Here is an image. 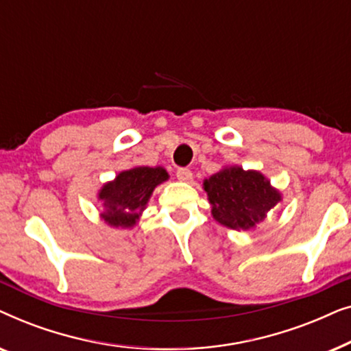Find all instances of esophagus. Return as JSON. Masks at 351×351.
<instances>
[{
    "label": "esophagus",
    "instance_id": "1",
    "mask_svg": "<svg viewBox=\"0 0 351 351\" xmlns=\"http://www.w3.org/2000/svg\"><path fill=\"white\" fill-rule=\"evenodd\" d=\"M176 176L180 182H190L193 179V174H191V171L186 169V167H180V169H177Z\"/></svg>",
    "mask_w": 351,
    "mask_h": 351
}]
</instances>
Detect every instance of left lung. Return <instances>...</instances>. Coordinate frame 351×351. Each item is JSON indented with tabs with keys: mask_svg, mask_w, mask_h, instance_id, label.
I'll use <instances>...</instances> for the list:
<instances>
[{
	"mask_svg": "<svg viewBox=\"0 0 351 351\" xmlns=\"http://www.w3.org/2000/svg\"><path fill=\"white\" fill-rule=\"evenodd\" d=\"M204 191L220 225L251 230L263 222L267 213L281 201V193L258 171L228 166L204 180Z\"/></svg>",
	"mask_w": 351,
	"mask_h": 351,
	"instance_id": "left-lung-1",
	"label": "left lung"
}]
</instances>
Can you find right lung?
I'll list each match as a JSON object with an SVG mask.
<instances>
[{
	"mask_svg": "<svg viewBox=\"0 0 351 351\" xmlns=\"http://www.w3.org/2000/svg\"><path fill=\"white\" fill-rule=\"evenodd\" d=\"M169 179L161 166H138L123 171L99 191L105 210L100 214L110 227L132 228L150 199L156 185Z\"/></svg>",
	"mask_w": 351,
	"mask_h": 351,
	"instance_id": "1",
	"label": "right lung"
}]
</instances>
